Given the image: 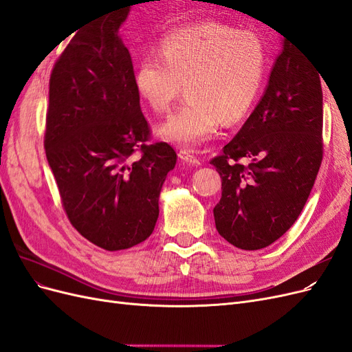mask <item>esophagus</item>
I'll return each mask as SVG.
<instances>
[{"label": "esophagus", "mask_w": 352, "mask_h": 352, "mask_svg": "<svg viewBox=\"0 0 352 352\" xmlns=\"http://www.w3.org/2000/svg\"><path fill=\"white\" fill-rule=\"evenodd\" d=\"M179 157L182 158L184 162L189 163V164H194V166H199L201 164V160L197 155H194L192 153H190L189 150H186V148H182V150L179 151Z\"/></svg>", "instance_id": "obj_1"}]
</instances>
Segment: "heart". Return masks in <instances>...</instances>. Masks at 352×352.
Masks as SVG:
<instances>
[{"mask_svg":"<svg viewBox=\"0 0 352 352\" xmlns=\"http://www.w3.org/2000/svg\"><path fill=\"white\" fill-rule=\"evenodd\" d=\"M267 57L265 45L252 30L206 22L166 35L158 57L136 63V92L157 114H167L182 94L186 100L158 135L194 148L208 141L221 122L235 124L248 114L261 91Z\"/></svg>","mask_w":352,"mask_h":352,"instance_id":"heart-1","label":"heart"}]
</instances>
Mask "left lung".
I'll use <instances>...</instances> for the list:
<instances>
[{
    "mask_svg": "<svg viewBox=\"0 0 352 352\" xmlns=\"http://www.w3.org/2000/svg\"><path fill=\"white\" fill-rule=\"evenodd\" d=\"M320 76L285 39L258 105L210 162L221 177L216 229L236 248L269 247L301 214L323 158Z\"/></svg>",
    "mask_w": 352,
    "mask_h": 352,
    "instance_id": "1",
    "label": "left lung"
}]
</instances>
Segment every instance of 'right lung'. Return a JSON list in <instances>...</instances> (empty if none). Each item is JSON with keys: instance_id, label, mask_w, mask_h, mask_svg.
<instances>
[{"instance_id": "right-lung-1", "label": "right lung", "mask_w": 352, "mask_h": 352, "mask_svg": "<svg viewBox=\"0 0 352 352\" xmlns=\"http://www.w3.org/2000/svg\"><path fill=\"white\" fill-rule=\"evenodd\" d=\"M129 6L83 25L50 78L44 146L66 214L83 238L107 251L151 235L158 197L176 151L146 144L129 51L119 28Z\"/></svg>"}]
</instances>
